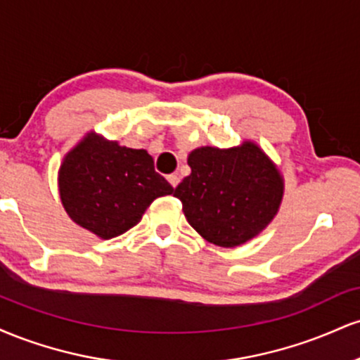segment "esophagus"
<instances>
[{"instance_id": "34e87169", "label": "esophagus", "mask_w": 360, "mask_h": 360, "mask_svg": "<svg viewBox=\"0 0 360 360\" xmlns=\"http://www.w3.org/2000/svg\"><path fill=\"white\" fill-rule=\"evenodd\" d=\"M167 181H169V184L172 186V188H176V186L179 184V176H177V174H169L167 176Z\"/></svg>"}]
</instances>
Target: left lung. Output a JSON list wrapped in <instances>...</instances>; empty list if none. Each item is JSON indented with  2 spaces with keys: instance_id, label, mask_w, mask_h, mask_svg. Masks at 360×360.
I'll use <instances>...</instances> for the list:
<instances>
[{
  "instance_id": "obj_1",
  "label": "left lung",
  "mask_w": 360,
  "mask_h": 360,
  "mask_svg": "<svg viewBox=\"0 0 360 360\" xmlns=\"http://www.w3.org/2000/svg\"><path fill=\"white\" fill-rule=\"evenodd\" d=\"M191 174L174 189L189 225L220 247H237L262 232L278 213L283 177L252 142L201 147L188 157Z\"/></svg>"
}]
</instances>
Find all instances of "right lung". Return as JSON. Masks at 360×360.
I'll return each mask as SVG.
<instances>
[{
  "instance_id": "add662e5",
  "label": "right lung",
  "mask_w": 360,
  "mask_h": 360,
  "mask_svg": "<svg viewBox=\"0 0 360 360\" xmlns=\"http://www.w3.org/2000/svg\"><path fill=\"white\" fill-rule=\"evenodd\" d=\"M59 191L77 225L113 238L137 225L152 201L174 188L155 172L147 150L120 147L91 134L65 155Z\"/></svg>"
}]
</instances>
